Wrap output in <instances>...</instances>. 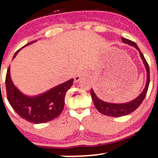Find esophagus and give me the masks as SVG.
<instances>
[{
  "label": "esophagus",
  "instance_id": "esophagus-1",
  "mask_svg": "<svg viewBox=\"0 0 158 158\" xmlns=\"http://www.w3.org/2000/svg\"><path fill=\"white\" fill-rule=\"evenodd\" d=\"M85 76V73H81V74H79V75L76 76V77H74V81H75V82H77V81H79V80H80L81 78L84 77Z\"/></svg>",
  "mask_w": 158,
  "mask_h": 158
}]
</instances>
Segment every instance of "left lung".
Returning a JSON list of instances; mask_svg holds the SVG:
<instances>
[{
	"instance_id": "8db88e82",
	"label": "left lung",
	"mask_w": 158,
	"mask_h": 158,
	"mask_svg": "<svg viewBox=\"0 0 158 158\" xmlns=\"http://www.w3.org/2000/svg\"><path fill=\"white\" fill-rule=\"evenodd\" d=\"M122 41L124 44L134 47V48H135L139 51V56H140L143 64H144L145 68H146V85H145V88H143V91L139 94V96H137L133 100L124 103H113L103 101L101 99H99L97 96V94L94 93V90L91 89V90H90V94H91L92 100H93L94 106H95L96 108L98 110V111L100 112L101 114H104V115L113 117H123V116L128 115V114H131V112L135 111L140 106V104L142 103L143 99H144V98L146 95V93H147L148 85H149V68H148L147 61L145 59L143 53L139 50L137 45L132 41L125 39V38H122Z\"/></svg>"
}]
</instances>
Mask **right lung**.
<instances>
[{"mask_svg":"<svg viewBox=\"0 0 158 158\" xmlns=\"http://www.w3.org/2000/svg\"><path fill=\"white\" fill-rule=\"evenodd\" d=\"M35 41H37L29 43L22 48ZM19 50L15 52L12 59ZM73 81V79H70L39 95L28 96L14 85L10 77V66L6 77L7 99L16 113L28 122L35 124L47 123L61 114L64 106L65 94L72 86Z\"/></svg>","mask_w":158,"mask_h":158,"instance_id":"add662e5","label":"right lung"}]
</instances>
